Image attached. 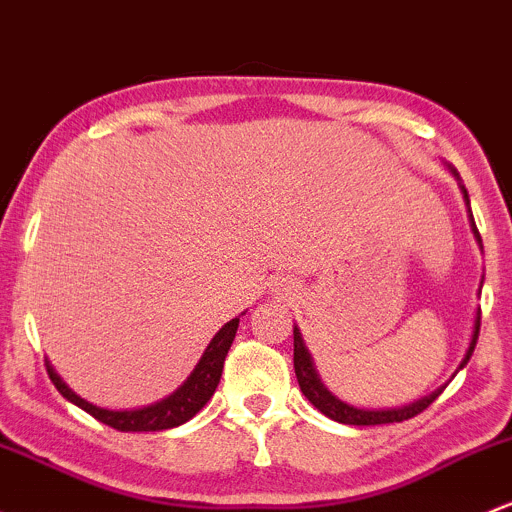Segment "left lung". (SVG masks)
Wrapping results in <instances>:
<instances>
[{
  "instance_id": "left-lung-1",
  "label": "left lung",
  "mask_w": 512,
  "mask_h": 512,
  "mask_svg": "<svg viewBox=\"0 0 512 512\" xmlns=\"http://www.w3.org/2000/svg\"><path fill=\"white\" fill-rule=\"evenodd\" d=\"M461 191H464V201H466V206H469V193H466V188H461ZM469 213H471V206H469ZM471 225H473V233H476L478 242H481V235H478L476 223H473V215H471ZM478 331H481V311H478V316H476L471 346H469V351H466V358L461 360V368L469 363V358L473 355V348H476V341H478ZM294 373H297V383L301 387V392H304L306 400H309L316 410L324 412L326 417L336 419V422L355 424V427L405 422V419L417 417L419 412L427 410V407L441 395V390H437V392H432L429 397H422V400L412 402V405H407V407H397V410H358V407L346 405V402L336 400V397H333L331 392L321 385L319 375H316V370H314V363H311V355H309V351H306L304 341H301V333L297 331V328H294Z\"/></svg>"
}]
</instances>
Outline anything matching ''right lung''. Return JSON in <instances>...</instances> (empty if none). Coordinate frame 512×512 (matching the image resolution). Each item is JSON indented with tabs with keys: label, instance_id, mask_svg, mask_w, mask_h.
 <instances>
[{
	"label": "right lung",
	"instance_id": "obj_1",
	"mask_svg": "<svg viewBox=\"0 0 512 512\" xmlns=\"http://www.w3.org/2000/svg\"><path fill=\"white\" fill-rule=\"evenodd\" d=\"M238 324L240 319H233L215 333L213 341L208 343L206 353H203V358L198 360L196 370L191 373V378H188L186 383L174 392V395L166 397V400H161L152 407H142V410L112 412V410H102V407L90 405V402H85L83 397H78L75 392L68 390L66 383L53 373L51 365L46 368L48 378H51V383L56 385V390L61 392L66 400H71L73 405L80 407V410L93 414L98 422L117 429V432H161V429L179 427V424L188 422L193 414L201 412L203 405L211 400L215 387L220 383L225 355H228L230 346H233L235 333H238Z\"/></svg>",
	"mask_w": 512,
	"mask_h": 512
}]
</instances>
